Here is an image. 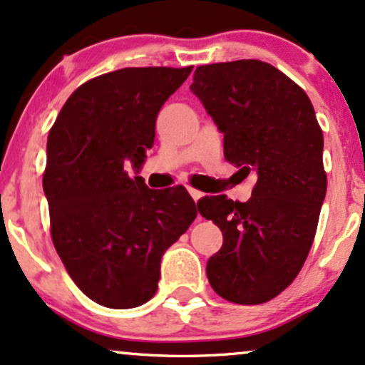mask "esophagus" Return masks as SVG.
Segmentation results:
<instances>
[{"label":"esophagus","instance_id":"esophagus-1","mask_svg":"<svg viewBox=\"0 0 365 365\" xmlns=\"http://www.w3.org/2000/svg\"><path fill=\"white\" fill-rule=\"evenodd\" d=\"M187 191H190V195H191V197H192V200H195V201H200L201 197H203V192L197 191V190H192V187H190V190H187Z\"/></svg>","mask_w":365,"mask_h":365}]
</instances>
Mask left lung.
<instances>
[{"label": "left lung", "instance_id": "obj_1", "mask_svg": "<svg viewBox=\"0 0 365 365\" xmlns=\"http://www.w3.org/2000/svg\"><path fill=\"white\" fill-rule=\"evenodd\" d=\"M190 89L223 133L225 159L257 175L245 203L225 195L197 203L223 233L206 276L227 301L265 303L294 281L312 249L327 195L322 128L307 93L267 62L200 66Z\"/></svg>", "mask_w": 365, "mask_h": 365}]
</instances>
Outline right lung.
I'll list each match as a JSON object with an SVG mask.
<instances>
[{"instance_id": "right-lung-1", "label": "right lung", "mask_w": 365, "mask_h": 365, "mask_svg": "<svg viewBox=\"0 0 365 365\" xmlns=\"http://www.w3.org/2000/svg\"><path fill=\"white\" fill-rule=\"evenodd\" d=\"M192 67H127L71 94L47 138L43 192L56 250L76 286L106 308L147 303L164 252L190 228L196 203L184 187L148 190L132 179L155 138L162 105Z\"/></svg>"}]
</instances>
